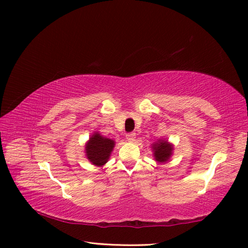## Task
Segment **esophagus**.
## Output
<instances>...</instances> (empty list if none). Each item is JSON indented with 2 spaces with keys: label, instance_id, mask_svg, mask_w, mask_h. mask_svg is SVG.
<instances>
[{
  "label": "esophagus",
  "instance_id": "esophagus-1",
  "mask_svg": "<svg viewBox=\"0 0 248 248\" xmlns=\"http://www.w3.org/2000/svg\"><path fill=\"white\" fill-rule=\"evenodd\" d=\"M135 138H136V134H135L134 132H131V133H128V134H127V140H128L129 141H131V143H132V141L135 140Z\"/></svg>",
  "mask_w": 248,
  "mask_h": 248
}]
</instances>
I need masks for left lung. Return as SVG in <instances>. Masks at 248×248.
<instances>
[{
	"instance_id": "1",
	"label": "left lung",
	"mask_w": 248,
	"mask_h": 248,
	"mask_svg": "<svg viewBox=\"0 0 248 248\" xmlns=\"http://www.w3.org/2000/svg\"><path fill=\"white\" fill-rule=\"evenodd\" d=\"M152 150H154L155 161L159 163H165L170 160V157L172 155L173 146L165 140H160L156 143L152 144Z\"/></svg>"
}]
</instances>
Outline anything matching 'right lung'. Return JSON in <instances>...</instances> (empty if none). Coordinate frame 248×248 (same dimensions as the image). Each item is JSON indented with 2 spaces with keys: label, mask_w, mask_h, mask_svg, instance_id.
Wrapping results in <instances>:
<instances>
[{
  "label": "right lung",
  "mask_w": 248,
  "mask_h": 248,
  "mask_svg": "<svg viewBox=\"0 0 248 248\" xmlns=\"http://www.w3.org/2000/svg\"><path fill=\"white\" fill-rule=\"evenodd\" d=\"M85 146V154L89 162L96 166H102L108 161L115 146V141L110 139L103 138L98 132H94L89 138Z\"/></svg>",
  "instance_id": "1"
}]
</instances>
